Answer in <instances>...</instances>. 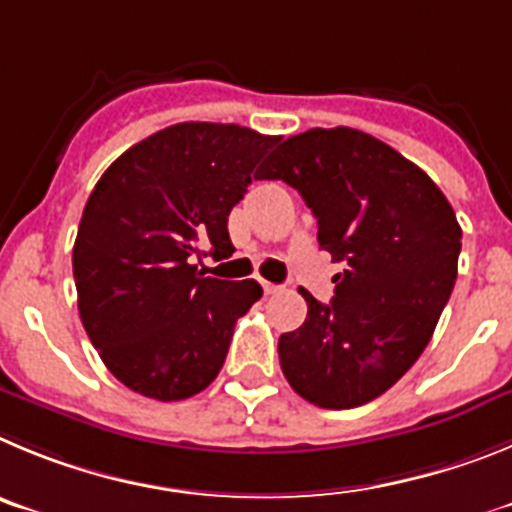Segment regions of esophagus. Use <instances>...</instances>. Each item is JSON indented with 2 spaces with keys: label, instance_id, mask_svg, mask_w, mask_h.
<instances>
[{
  "label": "esophagus",
  "instance_id": "1",
  "mask_svg": "<svg viewBox=\"0 0 512 512\" xmlns=\"http://www.w3.org/2000/svg\"><path fill=\"white\" fill-rule=\"evenodd\" d=\"M262 290H265L267 296H273V293H280V285H275V283H267V280H262Z\"/></svg>",
  "mask_w": 512,
  "mask_h": 512
}]
</instances>
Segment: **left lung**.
Listing matches in <instances>:
<instances>
[{"label": "left lung", "mask_w": 512, "mask_h": 512, "mask_svg": "<svg viewBox=\"0 0 512 512\" xmlns=\"http://www.w3.org/2000/svg\"><path fill=\"white\" fill-rule=\"evenodd\" d=\"M257 178L301 193L344 267L331 303L301 288L306 321L278 342L285 380L319 408L370 403L431 342L457 280V214L418 165L352 127L288 137Z\"/></svg>", "instance_id": "obj_1"}]
</instances>
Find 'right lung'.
I'll use <instances>...</instances> for the list:
<instances>
[{"instance_id": "add662e5", "label": "right lung", "mask_w": 512, "mask_h": 512, "mask_svg": "<svg viewBox=\"0 0 512 512\" xmlns=\"http://www.w3.org/2000/svg\"><path fill=\"white\" fill-rule=\"evenodd\" d=\"M280 137L181 122L119 155L86 201L73 245L78 313L101 362L135 393L183 400L222 370L234 324L262 288L206 278L234 252L229 211Z\"/></svg>"}]
</instances>
